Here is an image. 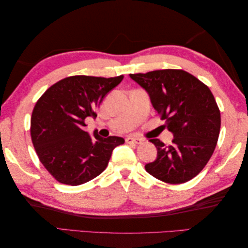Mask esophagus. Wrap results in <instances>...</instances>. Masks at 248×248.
I'll list each match as a JSON object with an SVG mask.
<instances>
[{
	"label": "esophagus",
	"mask_w": 248,
	"mask_h": 248,
	"mask_svg": "<svg viewBox=\"0 0 248 248\" xmlns=\"http://www.w3.org/2000/svg\"><path fill=\"white\" fill-rule=\"evenodd\" d=\"M125 140H126V143H127V144H134V145L140 144L141 141H143V140H141L140 139H136V137H132V136L127 137V139Z\"/></svg>",
	"instance_id": "obj_1"
}]
</instances>
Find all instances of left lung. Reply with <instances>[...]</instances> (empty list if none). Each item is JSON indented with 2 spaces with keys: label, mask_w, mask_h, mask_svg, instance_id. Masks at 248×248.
<instances>
[{
  "label": "left lung",
  "mask_w": 248,
  "mask_h": 248,
  "mask_svg": "<svg viewBox=\"0 0 248 248\" xmlns=\"http://www.w3.org/2000/svg\"><path fill=\"white\" fill-rule=\"evenodd\" d=\"M129 77L147 92L173 135L170 146L151 140L157 157L145 165L146 171L167 184L191 180L208 164L220 134L221 114L212 92L194 76L176 69Z\"/></svg>",
  "instance_id": "8db88e82"
}]
</instances>
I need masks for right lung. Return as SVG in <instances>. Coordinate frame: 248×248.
Masks as SVG:
<instances>
[{
  "label": "right lung",
  "instance_id": "obj_1",
  "mask_svg": "<svg viewBox=\"0 0 248 248\" xmlns=\"http://www.w3.org/2000/svg\"><path fill=\"white\" fill-rule=\"evenodd\" d=\"M123 78L68 77L37 101L31 120L32 145L57 181L79 186L94 179L108 167L113 149L124 144L119 136L104 139L96 129L93 135L84 132V120L95 119V108Z\"/></svg>",
  "mask_w": 248,
  "mask_h": 248
}]
</instances>
